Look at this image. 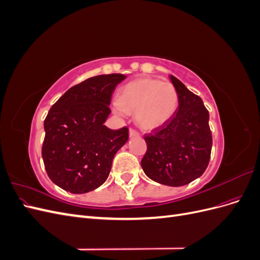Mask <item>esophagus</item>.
Masks as SVG:
<instances>
[{
    "instance_id": "esophagus-1",
    "label": "esophagus",
    "mask_w": 260,
    "mask_h": 260,
    "mask_svg": "<svg viewBox=\"0 0 260 260\" xmlns=\"http://www.w3.org/2000/svg\"><path fill=\"white\" fill-rule=\"evenodd\" d=\"M129 136H130V138H133V137H139V136H140V133H139L137 130L133 129V128H130V129H129Z\"/></svg>"
}]
</instances>
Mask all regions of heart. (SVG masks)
<instances>
[{
    "label": "heart",
    "mask_w": 260,
    "mask_h": 260,
    "mask_svg": "<svg viewBox=\"0 0 260 260\" xmlns=\"http://www.w3.org/2000/svg\"><path fill=\"white\" fill-rule=\"evenodd\" d=\"M178 105L179 96L174 84L140 78L120 89L115 111L119 115L136 113V121L140 127L153 130L167 123Z\"/></svg>",
    "instance_id": "1"
}]
</instances>
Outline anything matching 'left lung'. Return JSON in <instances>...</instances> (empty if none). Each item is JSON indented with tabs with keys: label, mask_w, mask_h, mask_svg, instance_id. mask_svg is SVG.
I'll return each instance as SVG.
<instances>
[{
	"label": "left lung",
	"mask_w": 260,
	"mask_h": 260,
	"mask_svg": "<svg viewBox=\"0 0 260 260\" xmlns=\"http://www.w3.org/2000/svg\"><path fill=\"white\" fill-rule=\"evenodd\" d=\"M170 80L178 92L179 107L167 123L144 137L147 151L141 166L155 182L181 186L206 170L212 137L209 113L202 99L176 77L170 76Z\"/></svg>",
	"instance_id": "left-lung-1"
}]
</instances>
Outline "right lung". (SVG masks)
<instances>
[{"instance_id":"add662e5","label":"right lung","mask_w":260,"mask_h":260,"mask_svg":"<svg viewBox=\"0 0 260 260\" xmlns=\"http://www.w3.org/2000/svg\"><path fill=\"white\" fill-rule=\"evenodd\" d=\"M121 74L100 75L70 88L58 99L44 120L42 158L49 178L62 190L82 194L103 184L115 154L129 139L123 127L104 124Z\"/></svg>"}]
</instances>
